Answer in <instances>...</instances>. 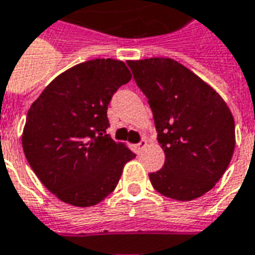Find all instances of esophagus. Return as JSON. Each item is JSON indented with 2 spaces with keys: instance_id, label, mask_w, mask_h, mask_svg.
Segmentation results:
<instances>
[{
  "instance_id": "esophagus-1",
  "label": "esophagus",
  "mask_w": 255,
  "mask_h": 255,
  "mask_svg": "<svg viewBox=\"0 0 255 255\" xmlns=\"http://www.w3.org/2000/svg\"><path fill=\"white\" fill-rule=\"evenodd\" d=\"M145 147H147V140H145V138H142V140H140L138 144H136V147L134 148H136V152L140 153Z\"/></svg>"
}]
</instances>
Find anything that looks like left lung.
I'll list each match as a JSON object with an SVG mask.
<instances>
[{
	"label": "left lung",
	"instance_id": "obj_1",
	"mask_svg": "<svg viewBox=\"0 0 255 255\" xmlns=\"http://www.w3.org/2000/svg\"><path fill=\"white\" fill-rule=\"evenodd\" d=\"M152 110L165 165L149 173L159 194L192 200L209 192L235 149V121L221 96L173 59L128 61Z\"/></svg>",
	"mask_w": 255,
	"mask_h": 255
}]
</instances>
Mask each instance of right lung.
<instances>
[{
    "label": "right lung",
    "instance_id": "right-lung-1",
    "mask_svg": "<svg viewBox=\"0 0 255 255\" xmlns=\"http://www.w3.org/2000/svg\"><path fill=\"white\" fill-rule=\"evenodd\" d=\"M124 61L95 59L60 74L27 113L21 144L34 173L61 202L100 203L136 155L107 134L108 104L130 81Z\"/></svg>",
    "mask_w": 255,
    "mask_h": 255
}]
</instances>
